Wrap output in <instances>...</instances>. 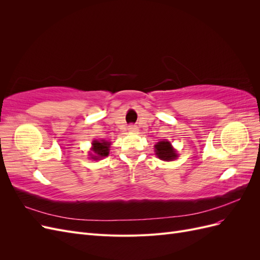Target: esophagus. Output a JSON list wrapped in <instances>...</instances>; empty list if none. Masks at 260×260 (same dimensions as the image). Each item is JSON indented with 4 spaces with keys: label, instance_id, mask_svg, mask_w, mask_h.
<instances>
[{
    "label": "esophagus",
    "instance_id": "34e87169",
    "mask_svg": "<svg viewBox=\"0 0 260 260\" xmlns=\"http://www.w3.org/2000/svg\"><path fill=\"white\" fill-rule=\"evenodd\" d=\"M128 130L130 132H138V127H137V125H135V124H131V125H129V127H128Z\"/></svg>",
    "mask_w": 260,
    "mask_h": 260
}]
</instances>
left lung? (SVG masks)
I'll return each instance as SVG.
<instances>
[{
    "instance_id": "1",
    "label": "left lung",
    "mask_w": 260,
    "mask_h": 260,
    "mask_svg": "<svg viewBox=\"0 0 260 260\" xmlns=\"http://www.w3.org/2000/svg\"><path fill=\"white\" fill-rule=\"evenodd\" d=\"M155 153L159 159L165 161L175 160L178 157L177 151L172 147L171 143L167 140L159 141V142L155 145Z\"/></svg>"
}]
</instances>
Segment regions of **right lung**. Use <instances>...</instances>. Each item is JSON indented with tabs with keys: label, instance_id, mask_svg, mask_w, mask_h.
Segmentation results:
<instances>
[{
	"label": "right lung",
	"instance_id": "1",
	"mask_svg": "<svg viewBox=\"0 0 260 260\" xmlns=\"http://www.w3.org/2000/svg\"><path fill=\"white\" fill-rule=\"evenodd\" d=\"M109 147H111V142L105 140H93L91 152H89L90 158L93 160H100L101 158L108 156Z\"/></svg>",
	"mask_w": 260,
	"mask_h": 260
}]
</instances>
